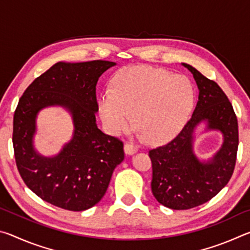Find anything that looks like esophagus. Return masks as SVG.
Listing matches in <instances>:
<instances>
[{"mask_svg": "<svg viewBox=\"0 0 250 250\" xmlns=\"http://www.w3.org/2000/svg\"><path fill=\"white\" fill-rule=\"evenodd\" d=\"M137 151H138V147L135 146H133V145H131V143H125V154L132 155V154H134Z\"/></svg>", "mask_w": 250, "mask_h": 250, "instance_id": "1", "label": "esophagus"}]
</instances>
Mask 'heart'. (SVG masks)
I'll return each mask as SVG.
<instances>
[{"mask_svg":"<svg viewBox=\"0 0 250 250\" xmlns=\"http://www.w3.org/2000/svg\"><path fill=\"white\" fill-rule=\"evenodd\" d=\"M193 104L194 88L185 76L134 66L116 75L111 91L100 97L99 111L109 133L125 132L134 120L141 137L162 143L183 128Z\"/></svg>","mask_w":250,"mask_h":250,"instance_id":"b5f03b06","label":"heart"}]
</instances>
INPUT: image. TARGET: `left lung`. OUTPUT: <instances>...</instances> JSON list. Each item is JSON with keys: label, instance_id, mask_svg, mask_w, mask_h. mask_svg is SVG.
<instances>
[{"label": "left lung", "instance_id": "left-lung-1", "mask_svg": "<svg viewBox=\"0 0 250 250\" xmlns=\"http://www.w3.org/2000/svg\"><path fill=\"white\" fill-rule=\"evenodd\" d=\"M182 65L193 74L200 90L195 110L172 141L149 151L152 193L172 209H189L211 200L229 182L238 150V122L225 92L191 65ZM202 121L224 137L222 147L207 163H201L192 151L193 129Z\"/></svg>", "mask_w": 250, "mask_h": 250}]
</instances>
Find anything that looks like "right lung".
<instances>
[{
  "label": "right lung",
  "instance_id": "add662e5",
  "mask_svg": "<svg viewBox=\"0 0 250 250\" xmlns=\"http://www.w3.org/2000/svg\"><path fill=\"white\" fill-rule=\"evenodd\" d=\"M116 62L92 61L57 64L37 77L21 97L13 119V147L20 175L27 188L61 208L82 211L104 197L113 170L124 161V143L96 125V86ZM62 105L73 116V139L53 158L32 146L41 108Z\"/></svg>",
  "mask_w": 250,
  "mask_h": 250
}]
</instances>
